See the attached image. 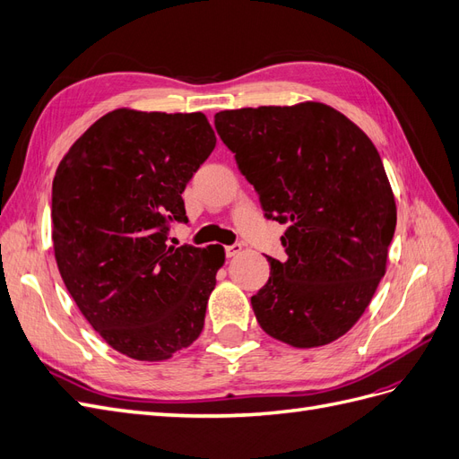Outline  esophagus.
Masks as SVG:
<instances>
[{
  "label": "esophagus",
  "instance_id": "1",
  "mask_svg": "<svg viewBox=\"0 0 459 459\" xmlns=\"http://www.w3.org/2000/svg\"><path fill=\"white\" fill-rule=\"evenodd\" d=\"M224 251H226V256H228V258H231V256L239 255V253L243 251V245H239V243H233V245L224 247Z\"/></svg>",
  "mask_w": 459,
  "mask_h": 459
}]
</instances>
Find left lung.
Segmentation results:
<instances>
[{"label": "left lung", "instance_id": "1", "mask_svg": "<svg viewBox=\"0 0 459 459\" xmlns=\"http://www.w3.org/2000/svg\"><path fill=\"white\" fill-rule=\"evenodd\" d=\"M214 126L255 186L264 216L289 224L251 299L260 327L297 349L342 337L386 270L396 203L369 137L324 103L220 110Z\"/></svg>", "mask_w": 459, "mask_h": 459}]
</instances>
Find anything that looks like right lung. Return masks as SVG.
<instances>
[{"label": "right lung", "mask_w": 459, "mask_h": 459, "mask_svg": "<svg viewBox=\"0 0 459 459\" xmlns=\"http://www.w3.org/2000/svg\"><path fill=\"white\" fill-rule=\"evenodd\" d=\"M216 145L203 113L117 108L57 166L53 251L68 293L120 354L160 362L197 341L224 248L169 245L182 193Z\"/></svg>", "instance_id": "add662e5"}]
</instances>
